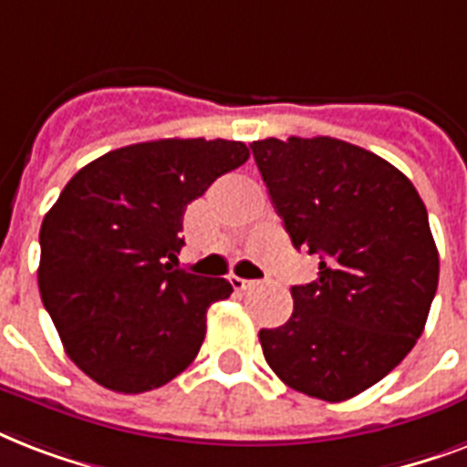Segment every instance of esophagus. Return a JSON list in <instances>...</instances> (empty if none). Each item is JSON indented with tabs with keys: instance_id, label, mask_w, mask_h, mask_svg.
<instances>
[{
	"instance_id": "esophagus-1",
	"label": "esophagus",
	"mask_w": 467,
	"mask_h": 467,
	"mask_svg": "<svg viewBox=\"0 0 467 467\" xmlns=\"http://www.w3.org/2000/svg\"><path fill=\"white\" fill-rule=\"evenodd\" d=\"M230 284H233L234 291H247V288H252V285H254L256 281H247V278L233 276V278H230Z\"/></svg>"
}]
</instances>
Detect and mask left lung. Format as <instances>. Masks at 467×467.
Segmentation results:
<instances>
[{
    "instance_id": "1",
    "label": "left lung",
    "mask_w": 467,
    "mask_h": 467,
    "mask_svg": "<svg viewBox=\"0 0 467 467\" xmlns=\"http://www.w3.org/2000/svg\"><path fill=\"white\" fill-rule=\"evenodd\" d=\"M256 167L296 249L319 254L293 285V315L262 329L264 358L288 388L341 402L405 358L427 325L439 252L412 182L337 138L254 140Z\"/></svg>"
}]
</instances>
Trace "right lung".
I'll use <instances>...</instances> for the list:
<instances>
[{"instance_id":"1","label":"right lung","mask_w":467,"mask_h":467,"mask_svg":"<svg viewBox=\"0 0 467 467\" xmlns=\"http://www.w3.org/2000/svg\"><path fill=\"white\" fill-rule=\"evenodd\" d=\"M247 160L237 140L138 142L89 161L62 189L40 225L38 288L91 380L138 395L196 358L205 312L233 285L174 266L183 211Z\"/></svg>"}]
</instances>
